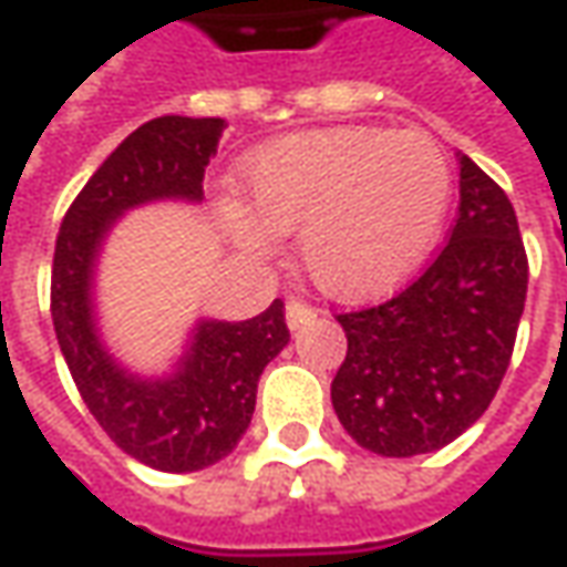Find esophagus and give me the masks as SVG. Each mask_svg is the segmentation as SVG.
Wrapping results in <instances>:
<instances>
[{"label": "esophagus", "instance_id": "obj_1", "mask_svg": "<svg viewBox=\"0 0 567 567\" xmlns=\"http://www.w3.org/2000/svg\"><path fill=\"white\" fill-rule=\"evenodd\" d=\"M313 307H307V303H300V300H288V303H285V322H288L291 332H298L300 326H307V322H313Z\"/></svg>", "mask_w": 567, "mask_h": 567}]
</instances>
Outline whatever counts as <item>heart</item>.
Here are the masks:
<instances>
[{
  "instance_id": "1",
  "label": "heart",
  "mask_w": 567,
  "mask_h": 567,
  "mask_svg": "<svg viewBox=\"0 0 567 567\" xmlns=\"http://www.w3.org/2000/svg\"><path fill=\"white\" fill-rule=\"evenodd\" d=\"M248 210H229L238 248L267 254L298 233V264L334 300L394 291L444 226L453 171L434 138L332 126L276 138L245 173Z\"/></svg>"
}]
</instances>
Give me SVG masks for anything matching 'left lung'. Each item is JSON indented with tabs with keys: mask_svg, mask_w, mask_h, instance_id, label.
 Returning <instances> with one entry per match:
<instances>
[{
	"mask_svg": "<svg viewBox=\"0 0 567 567\" xmlns=\"http://www.w3.org/2000/svg\"><path fill=\"white\" fill-rule=\"evenodd\" d=\"M460 157V217L446 248L406 291L338 316L348 357L332 406L357 444L419 456L472 429L491 406L525 313L527 254L506 192Z\"/></svg>",
	"mask_w": 567,
	"mask_h": 567,
	"instance_id": "left-lung-1",
	"label": "left lung"
}]
</instances>
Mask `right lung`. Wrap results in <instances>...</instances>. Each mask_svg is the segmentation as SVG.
<instances>
[{"instance_id":"add662e5","label":"right lung","mask_w":567,"mask_h":567,"mask_svg":"<svg viewBox=\"0 0 567 567\" xmlns=\"http://www.w3.org/2000/svg\"><path fill=\"white\" fill-rule=\"evenodd\" d=\"M223 130V117L183 114L142 123L73 198L55 241L52 322L76 391L107 437L157 472L226 460L251 425L257 381L291 338L282 300H272L245 322L198 319L179 360L142 375L114 357L99 329L95 272L111 229L145 204H202Z\"/></svg>"}]
</instances>
